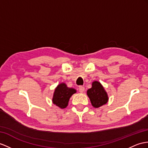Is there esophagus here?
Listing matches in <instances>:
<instances>
[{"mask_svg":"<svg viewBox=\"0 0 148 148\" xmlns=\"http://www.w3.org/2000/svg\"><path fill=\"white\" fill-rule=\"evenodd\" d=\"M78 88H79V92H80V93H83L85 90V87L83 86H80Z\"/></svg>","mask_w":148,"mask_h":148,"instance_id":"34e87169","label":"esophagus"}]
</instances>
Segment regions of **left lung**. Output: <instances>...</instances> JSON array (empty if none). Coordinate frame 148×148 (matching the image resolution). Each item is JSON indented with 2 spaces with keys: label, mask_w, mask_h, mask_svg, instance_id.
<instances>
[{
  "label": "left lung",
  "mask_w": 148,
  "mask_h": 148,
  "mask_svg": "<svg viewBox=\"0 0 148 148\" xmlns=\"http://www.w3.org/2000/svg\"><path fill=\"white\" fill-rule=\"evenodd\" d=\"M88 98L93 107L99 108L106 104L109 101V97L102 85L98 81L92 84V88L86 92Z\"/></svg>",
  "instance_id": "1"
}]
</instances>
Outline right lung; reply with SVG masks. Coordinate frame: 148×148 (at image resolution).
<instances>
[{
	"label": "right lung",
	"mask_w": 148,
	"mask_h": 148,
	"mask_svg": "<svg viewBox=\"0 0 148 148\" xmlns=\"http://www.w3.org/2000/svg\"><path fill=\"white\" fill-rule=\"evenodd\" d=\"M76 92V90L68 87L65 83H61L55 89L52 102L60 109H64L68 106L70 97Z\"/></svg>",
	"instance_id": "add662e5"
}]
</instances>
